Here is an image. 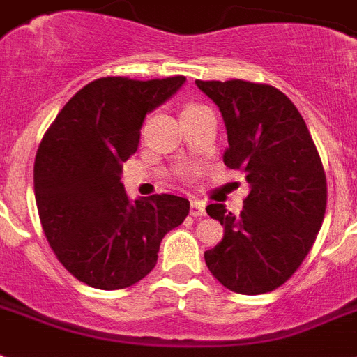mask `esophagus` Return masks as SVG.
Wrapping results in <instances>:
<instances>
[{"label": "esophagus", "instance_id": "obj_1", "mask_svg": "<svg viewBox=\"0 0 357 357\" xmlns=\"http://www.w3.org/2000/svg\"><path fill=\"white\" fill-rule=\"evenodd\" d=\"M190 216H194V218L205 216V204H204V202H199V199H192V202H190Z\"/></svg>", "mask_w": 357, "mask_h": 357}]
</instances>
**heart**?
<instances>
[{
	"mask_svg": "<svg viewBox=\"0 0 357 357\" xmlns=\"http://www.w3.org/2000/svg\"><path fill=\"white\" fill-rule=\"evenodd\" d=\"M188 108H192V106H188Z\"/></svg>",
	"mask_w": 357,
	"mask_h": 357,
	"instance_id": "b5f03b06",
	"label": "heart"
}]
</instances>
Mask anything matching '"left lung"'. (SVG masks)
I'll return each mask as SVG.
<instances>
[{
	"label": "left lung",
	"instance_id": "obj_1",
	"mask_svg": "<svg viewBox=\"0 0 357 357\" xmlns=\"http://www.w3.org/2000/svg\"><path fill=\"white\" fill-rule=\"evenodd\" d=\"M222 112L224 163L242 170L249 194L238 216L207 205L224 238L205 251L225 288L259 295L282 286L314 245L326 211V176L299 109L282 91L245 80H196Z\"/></svg>",
	"mask_w": 357,
	"mask_h": 357
}]
</instances>
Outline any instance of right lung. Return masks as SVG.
Returning <instances> with one entry per match:
<instances>
[{"label": "right lung", "instance_id": "add662e5", "mask_svg": "<svg viewBox=\"0 0 357 357\" xmlns=\"http://www.w3.org/2000/svg\"><path fill=\"white\" fill-rule=\"evenodd\" d=\"M185 80L97 78L71 97L38 146L34 196L43 233L63 268L91 288L124 289L144 279L165 234L187 218L188 199L155 194L130 202L121 183L146 113Z\"/></svg>", "mask_w": 357, "mask_h": 357}]
</instances>
